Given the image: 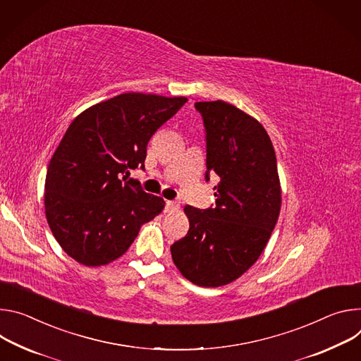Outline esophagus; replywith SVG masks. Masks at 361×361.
Returning a JSON list of instances; mask_svg holds the SVG:
<instances>
[{
  "instance_id": "esophagus-1",
  "label": "esophagus",
  "mask_w": 361,
  "mask_h": 361,
  "mask_svg": "<svg viewBox=\"0 0 361 361\" xmlns=\"http://www.w3.org/2000/svg\"><path fill=\"white\" fill-rule=\"evenodd\" d=\"M178 208H179V204L175 201H166V204H165V212H172Z\"/></svg>"
}]
</instances>
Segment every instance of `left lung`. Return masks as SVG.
Returning <instances> with one entry per match:
<instances>
[{"instance_id": "8db88e82", "label": "left lung", "mask_w": 361, "mask_h": 361, "mask_svg": "<svg viewBox=\"0 0 361 361\" xmlns=\"http://www.w3.org/2000/svg\"><path fill=\"white\" fill-rule=\"evenodd\" d=\"M207 140L205 179L218 175L208 209L185 207L188 233L171 247L182 275L199 287L235 281L262 254L281 209L276 157L262 125L235 106L197 102Z\"/></svg>"}]
</instances>
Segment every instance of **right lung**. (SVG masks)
Listing matches in <instances>:
<instances>
[{
    "mask_svg": "<svg viewBox=\"0 0 361 361\" xmlns=\"http://www.w3.org/2000/svg\"><path fill=\"white\" fill-rule=\"evenodd\" d=\"M186 102L123 93L73 120L50 160L44 186L47 222L73 259L87 267L117 259L140 226L162 212V197L122 175L145 169L150 137Z\"/></svg>",
    "mask_w": 361,
    "mask_h": 361,
    "instance_id": "obj_1",
    "label": "right lung"
}]
</instances>
